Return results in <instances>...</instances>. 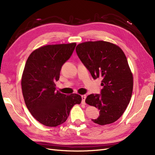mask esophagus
Returning <instances> with one entry per match:
<instances>
[{
  "label": "esophagus",
  "mask_w": 155,
  "mask_h": 155,
  "mask_svg": "<svg viewBox=\"0 0 155 155\" xmlns=\"http://www.w3.org/2000/svg\"><path fill=\"white\" fill-rule=\"evenodd\" d=\"M85 99H86V95H81V103L83 104H85Z\"/></svg>",
  "instance_id": "1"
}]
</instances>
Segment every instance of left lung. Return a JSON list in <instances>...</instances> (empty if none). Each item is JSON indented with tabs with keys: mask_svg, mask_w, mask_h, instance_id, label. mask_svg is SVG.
<instances>
[{
	"mask_svg": "<svg viewBox=\"0 0 155 155\" xmlns=\"http://www.w3.org/2000/svg\"><path fill=\"white\" fill-rule=\"evenodd\" d=\"M81 62L94 80L102 78L101 94H91L85 102L100 110L91 120L99 125L116 122L127 107L133 91V75L125 54L117 45L107 41H88L75 48Z\"/></svg>",
	"mask_w": 155,
	"mask_h": 155,
	"instance_id": "8db88e82",
	"label": "left lung"
}]
</instances>
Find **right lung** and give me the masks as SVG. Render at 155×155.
I'll use <instances>...</instances> for the list:
<instances>
[{"mask_svg": "<svg viewBox=\"0 0 155 155\" xmlns=\"http://www.w3.org/2000/svg\"><path fill=\"white\" fill-rule=\"evenodd\" d=\"M75 46V43L46 45L34 51L26 61L21 82L25 103L34 118L46 126L65 122L71 108L81 101L78 94L56 91L55 82Z\"/></svg>", "mask_w": 155, "mask_h": 155, "instance_id": "right-lung-1", "label": "right lung"}]
</instances>
